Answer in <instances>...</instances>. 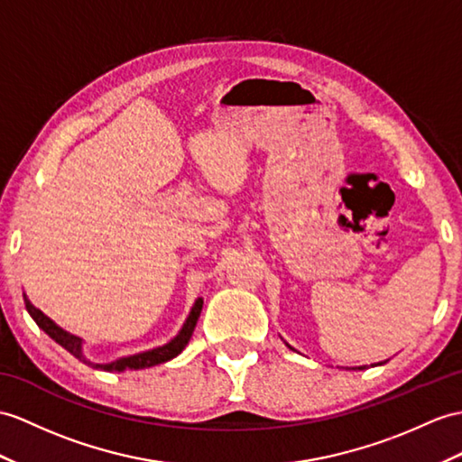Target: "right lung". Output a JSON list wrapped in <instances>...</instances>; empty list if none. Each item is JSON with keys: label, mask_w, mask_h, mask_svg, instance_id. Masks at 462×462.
<instances>
[{"label": "right lung", "mask_w": 462, "mask_h": 462, "mask_svg": "<svg viewBox=\"0 0 462 462\" xmlns=\"http://www.w3.org/2000/svg\"><path fill=\"white\" fill-rule=\"evenodd\" d=\"M25 308L29 311V316L35 319V323L39 325V328L47 333L52 341L59 343L60 346H64L66 351H69L70 355H74L78 361H82L89 366L94 368H99V370H107V373H123V370H141V368H151V366H156V365H162V363H168L172 361L174 356H178L180 353L184 351L189 337H192L194 329H196V323H198V318L201 313V308H204V300L198 298L194 301L192 310H189L188 318L182 325V329L178 331V335L174 337V339H171L168 343H164L162 346H156V348H151V351H143V353H137V355H129V356H121L117 358V361L114 363H106V365H97V363H92L89 358H86L84 355V341L80 339V337H76L69 331H64L62 328H59L51 318L44 316V313L32 306V303L29 301V298L25 296Z\"/></svg>", "instance_id": "right-lung-1"}]
</instances>
